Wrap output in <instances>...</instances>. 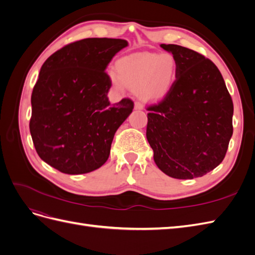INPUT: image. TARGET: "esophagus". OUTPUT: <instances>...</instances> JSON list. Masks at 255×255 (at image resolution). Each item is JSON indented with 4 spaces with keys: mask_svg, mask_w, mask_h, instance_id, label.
Returning <instances> with one entry per match:
<instances>
[{
    "mask_svg": "<svg viewBox=\"0 0 255 255\" xmlns=\"http://www.w3.org/2000/svg\"><path fill=\"white\" fill-rule=\"evenodd\" d=\"M134 107H135V110H138V111L143 110V105H142L140 102H135Z\"/></svg>",
    "mask_w": 255,
    "mask_h": 255,
    "instance_id": "1",
    "label": "esophagus"
}]
</instances>
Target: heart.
Here are the masks:
<instances>
[{"label": "heart", "mask_w": 255, "mask_h": 255, "mask_svg": "<svg viewBox=\"0 0 255 255\" xmlns=\"http://www.w3.org/2000/svg\"><path fill=\"white\" fill-rule=\"evenodd\" d=\"M117 73L110 74L113 87L125 91L126 86L136 90L146 102H157L167 97L177 76V65L169 53H137L122 57L116 64Z\"/></svg>", "instance_id": "b5f03b06"}]
</instances>
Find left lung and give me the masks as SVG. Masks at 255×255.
<instances>
[{"mask_svg":"<svg viewBox=\"0 0 255 255\" xmlns=\"http://www.w3.org/2000/svg\"><path fill=\"white\" fill-rule=\"evenodd\" d=\"M177 65L173 88L146 111V139L165 174L190 180L212 171L233 134V101L218 68L198 52L160 44Z\"/></svg>","mask_w":255,"mask_h":255,"instance_id":"left-lung-1","label":"left lung"}]
</instances>
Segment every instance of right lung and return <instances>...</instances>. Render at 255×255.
Instances as JSON below:
<instances>
[{"label": "right lung", "instance_id": "right-lung-1", "mask_svg": "<svg viewBox=\"0 0 255 255\" xmlns=\"http://www.w3.org/2000/svg\"><path fill=\"white\" fill-rule=\"evenodd\" d=\"M128 41L87 38L44 61L32 94L29 130L39 157L67 174L96 170L109 159L116 130L133 112L129 99L111 104L105 72Z\"/></svg>", "mask_w": 255, "mask_h": 255}]
</instances>
